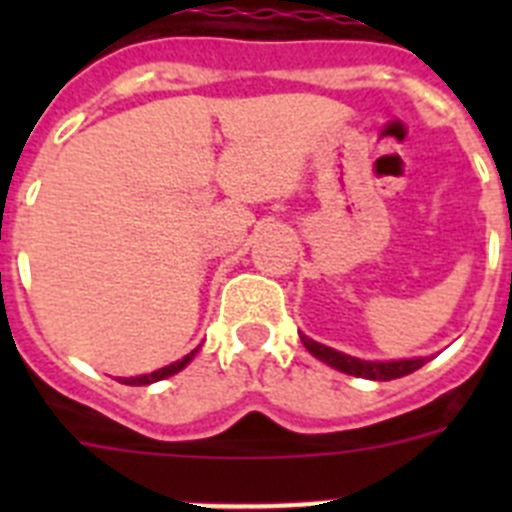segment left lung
<instances>
[{"instance_id":"obj_1","label":"left lung","mask_w":512,"mask_h":512,"mask_svg":"<svg viewBox=\"0 0 512 512\" xmlns=\"http://www.w3.org/2000/svg\"><path fill=\"white\" fill-rule=\"evenodd\" d=\"M305 348L310 351L315 359H320L323 364L333 366L338 372L351 374V377H364L374 379V382H390V379H400L405 374H413L415 369L425 364V356H418V359H400V361H364L356 359V356H348L343 351H336V348L323 346V343L312 341V338L300 336Z\"/></svg>"}]
</instances>
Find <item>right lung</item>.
I'll list each match as a JSON object with an SVG mask.
<instances>
[{"label": "right lung", "mask_w": 512, "mask_h": 512, "mask_svg": "<svg viewBox=\"0 0 512 512\" xmlns=\"http://www.w3.org/2000/svg\"><path fill=\"white\" fill-rule=\"evenodd\" d=\"M197 351H200V346L194 348V351H189L184 359H179V361H174V364L164 366V369H156V372H151V374H138V377H125V379L120 377V382L122 384H133V387H143V384H153V382H161V379H166V377H174L176 372H182L184 366H187L189 361L194 359V354H197Z\"/></svg>", "instance_id": "add662e5"}]
</instances>
